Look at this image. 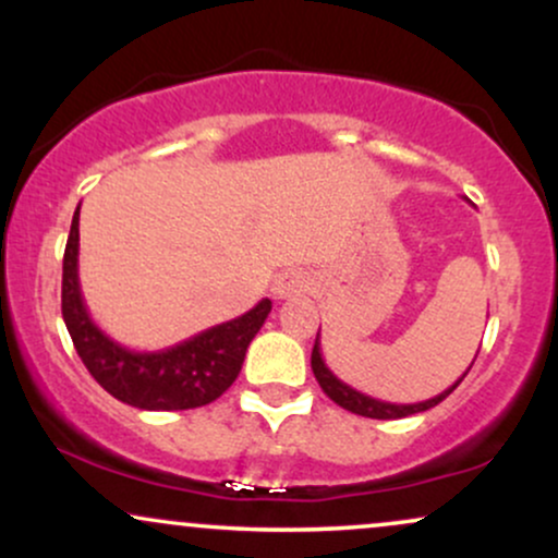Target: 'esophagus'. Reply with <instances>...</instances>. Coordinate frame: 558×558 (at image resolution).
I'll return each instance as SVG.
<instances>
[{"label": "esophagus", "mask_w": 558, "mask_h": 558, "mask_svg": "<svg viewBox=\"0 0 558 558\" xmlns=\"http://www.w3.org/2000/svg\"><path fill=\"white\" fill-rule=\"evenodd\" d=\"M310 288H312L310 275L291 270V272H283L275 278L272 293H275V299H288V296H296V293L310 291Z\"/></svg>", "instance_id": "esophagus-1"}]
</instances>
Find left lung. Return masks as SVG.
I'll list each match as a JSON object with an SVG mask.
<instances>
[{"instance_id":"1","label":"left lung","mask_w":558,"mask_h":558,"mask_svg":"<svg viewBox=\"0 0 558 558\" xmlns=\"http://www.w3.org/2000/svg\"><path fill=\"white\" fill-rule=\"evenodd\" d=\"M477 360V354H475ZM472 360V364H475ZM470 364V367H472ZM470 367H466V373H470ZM312 373H315L319 388L328 393V399H332L338 403V407L349 409V412L360 414V417H369V420H399V417H409V414H420V412H427V409L438 407L440 401L446 399L448 393H451L453 388L459 386V383L464 380V375L459 377L453 386H448L446 390H440L438 396H433V399L427 401H420V403H390V401H380V399H373V396L362 393V390L345 386L341 377L332 375V369L325 364L323 360V351H319V330H317V341H315V349H312Z\"/></svg>"}]
</instances>
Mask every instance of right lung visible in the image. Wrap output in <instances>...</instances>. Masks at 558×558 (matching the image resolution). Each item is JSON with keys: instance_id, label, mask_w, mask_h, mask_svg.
<instances>
[{"instance_id": "obj_1", "label": "right lung", "mask_w": 558, "mask_h": 558, "mask_svg": "<svg viewBox=\"0 0 558 558\" xmlns=\"http://www.w3.org/2000/svg\"><path fill=\"white\" fill-rule=\"evenodd\" d=\"M78 217L81 204L73 215L62 259V319L94 380L118 401L146 412H178L220 399L239 377L248 343L265 325L272 301L262 299L246 315L213 325L168 349H128L94 323L83 301Z\"/></svg>"}]
</instances>
